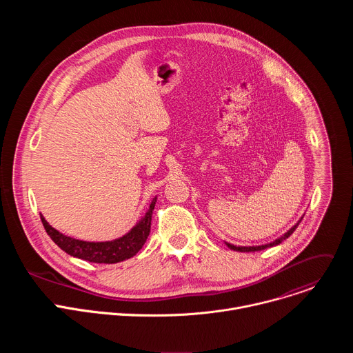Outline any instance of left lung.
<instances>
[{"mask_svg":"<svg viewBox=\"0 0 353 353\" xmlns=\"http://www.w3.org/2000/svg\"><path fill=\"white\" fill-rule=\"evenodd\" d=\"M301 222V219L290 229V230H288L283 236H281L279 239H276L275 241H272V243H270V244H264V245H253V247H237V245H233V244H230V243H226V245L229 247V248H232V250H234V251H240V253H251V251H260V250H264V248H267V247H272V245H276V244H279V243H282L285 239H288L294 230H296V228H297V225Z\"/></svg>","mask_w":353,"mask_h":353,"instance_id":"left-lung-1","label":"left lung"}]
</instances>
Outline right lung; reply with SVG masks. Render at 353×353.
Masks as SVG:
<instances>
[{
	"label": "right lung",
	"mask_w": 353,
	"mask_h": 353,
	"mask_svg": "<svg viewBox=\"0 0 353 353\" xmlns=\"http://www.w3.org/2000/svg\"><path fill=\"white\" fill-rule=\"evenodd\" d=\"M155 204L157 198L150 203L145 216L125 236L112 241L93 243L77 240L60 233L59 230L50 226L47 221L43 218V215H40V219L47 234L52 237V240L61 250H64L67 254L89 263L116 264L135 256L145 244L150 232V221H152V211L155 208Z\"/></svg>",
	"instance_id": "1"
}]
</instances>
